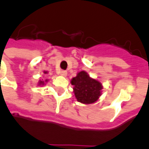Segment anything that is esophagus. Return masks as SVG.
I'll list each match as a JSON object with an SVG mask.
<instances>
[{
    "instance_id": "34e87169",
    "label": "esophagus",
    "mask_w": 149,
    "mask_h": 149,
    "mask_svg": "<svg viewBox=\"0 0 149 149\" xmlns=\"http://www.w3.org/2000/svg\"><path fill=\"white\" fill-rule=\"evenodd\" d=\"M60 74L62 77H66L67 76V71H65V70H61V71L60 72Z\"/></svg>"
}]
</instances>
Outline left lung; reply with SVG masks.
Returning <instances> with one entry per match:
<instances>
[{
    "label": "left lung",
    "mask_w": 149,
    "mask_h": 149,
    "mask_svg": "<svg viewBox=\"0 0 149 149\" xmlns=\"http://www.w3.org/2000/svg\"><path fill=\"white\" fill-rule=\"evenodd\" d=\"M71 84L77 100L82 104L95 103L102 94V84L90 77L85 71L79 72L71 80Z\"/></svg>",
    "instance_id": "1"
}]
</instances>
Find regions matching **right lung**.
<instances>
[{
  "mask_svg": "<svg viewBox=\"0 0 149 149\" xmlns=\"http://www.w3.org/2000/svg\"><path fill=\"white\" fill-rule=\"evenodd\" d=\"M44 73L45 74H47L48 73V72L47 71H44ZM45 82H48V80H45V81H40L39 82H38V85L39 86H42V85H45Z\"/></svg>",
  "mask_w": 149,
  "mask_h": 149,
  "instance_id": "right-lung-1",
  "label": "right lung"
}]
</instances>
